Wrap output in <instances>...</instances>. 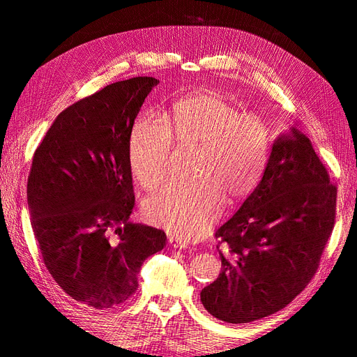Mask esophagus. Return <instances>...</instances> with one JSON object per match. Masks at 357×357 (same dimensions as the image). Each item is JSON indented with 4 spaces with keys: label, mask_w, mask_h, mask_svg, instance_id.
I'll use <instances>...</instances> for the list:
<instances>
[{
    "label": "esophagus",
    "mask_w": 357,
    "mask_h": 357,
    "mask_svg": "<svg viewBox=\"0 0 357 357\" xmlns=\"http://www.w3.org/2000/svg\"><path fill=\"white\" fill-rule=\"evenodd\" d=\"M168 241H169V244H171L172 247H176V248H183V250H185V248H188V247H189V244H188V243L181 241V240H177V238H174V236H169Z\"/></svg>",
    "instance_id": "34e87169"
}]
</instances>
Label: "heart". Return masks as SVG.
<instances>
[{
  "mask_svg": "<svg viewBox=\"0 0 357 357\" xmlns=\"http://www.w3.org/2000/svg\"><path fill=\"white\" fill-rule=\"evenodd\" d=\"M178 146L197 144L195 176L171 178L143 205L144 218L183 241L207 234L225 198L244 199L261 181L273 149L271 126L264 117L240 112L218 92L188 95L171 104L167 123L155 114L135 119L128 156L139 185L152 190L168 174Z\"/></svg>",
  "mask_w": 357,
  "mask_h": 357,
  "instance_id": "1",
  "label": "heart"
}]
</instances>
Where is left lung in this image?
<instances>
[{
    "mask_svg": "<svg viewBox=\"0 0 357 357\" xmlns=\"http://www.w3.org/2000/svg\"><path fill=\"white\" fill-rule=\"evenodd\" d=\"M335 210L337 186L310 139L295 128L278 137L261 183L214 234L222 273L201 290L205 310L248 323L290 304L317 271Z\"/></svg>",
    "mask_w": 357,
    "mask_h": 357,
    "instance_id": "1",
    "label": "left lung"
}]
</instances>
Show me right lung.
<instances>
[{"label": "right lung", "mask_w": 357, "mask_h": 357, "mask_svg": "<svg viewBox=\"0 0 357 357\" xmlns=\"http://www.w3.org/2000/svg\"><path fill=\"white\" fill-rule=\"evenodd\" d=\"M158 83L116 82L74 102L32 158L26 198L43 262L67 295L96 310L135 294L143 262L167 241L164 231L129 222V131Z\"/></svg>", "instance_id": "1"}]
</instances>
